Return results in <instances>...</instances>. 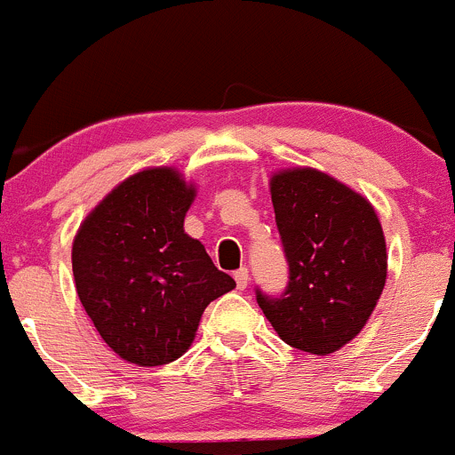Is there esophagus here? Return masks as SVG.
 Listing matches in <instances>:
<instances>
[{
  "mask_svg": "<svg viewBox=\"0 0 455 455\" xmlns=\"http://www.w3.org/2000/svg\"><path fill=\"white\" fill-rule=\"evenodd\" d=\"M234 280H236V289H238V291L247 289V283H250V274H247L245 267H241V269H238V271H234Z\"/></svg>",
  "mask_w": 455,
  "mask_h": 455,
  "instance_id": "34e87169",
  "label": "esophagus"
}]
</instances>
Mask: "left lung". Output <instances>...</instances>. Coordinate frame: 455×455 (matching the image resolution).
Wrapping results in <instances>:
<instances>
[{"instance_id": "1", "label": "left lung", "mask_w": 455, "mask_h": 455, "mask_svg": "<svg viewBox=\"0 0 455 455\" xmlns=\"http://www.w3.org/2000/svg\"><path fill=\"white\" fill-rule=\"evenodd\" d=\"M269 188L289 283L256 299L280 339L331 355L362 332L386 287L381 223L368 199L315 168L274 172Z\"/></svg>"}]
</instances>
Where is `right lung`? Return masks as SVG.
Listing matches in <instances>:
<instances>
[{
	"label": "right lung",
	"mask_w": 455,
	"mask_h": 455,
	"mask_svg": "<svg viewBox=\"0 0 455 455\" xmlns=\"http://www.w3.org/2000/svg\"><path fill=\"white\" fill-rule=\"evenodd\" d=\"M195 195L175 168H147L116 186L74 236L81 304L107 346L138 366L180 359L205 307L236 287L184 232Z\"/></svg>",
	"instance_id": "add662e5"
}]
</instances>
